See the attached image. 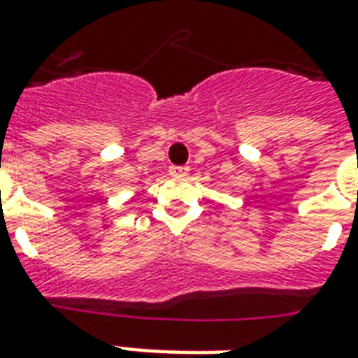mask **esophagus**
Returning a JSON list of instances; mask_svg holds the SVG:
<instances>
[{"instance_id":"obj_1","label":"esophagus","mask_w":358,"mask_h":358,"mask_svg":"<svg viewBox=\"0 0 358 358\" xmlns=\"http://www.w3.org/2000/svg\"><path fill=\"white\" fill-rule=\"evenodd\" d=\"M187 172H189V169H187V166H178V164L171 166L172 176H186Z\"/></svg>"}]
</instances>
